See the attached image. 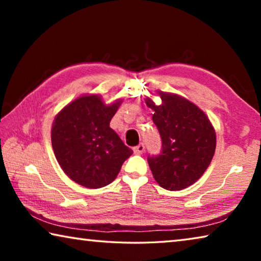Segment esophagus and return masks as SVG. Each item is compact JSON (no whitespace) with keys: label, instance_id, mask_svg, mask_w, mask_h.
I'll list each match as a JSON object with an SVG mask.
<instances>
[{"label":"esophagus","instance_id":"34e87169","mask_svg":"<svg viewBox=\"0 0 261 261\" xmlns=\"http://www.w3.org/2000/svg\"><path fill=\"white\" fill-rule=\"evenodd\" d=\"M145 151V146H144V144H139L138 146H136L135 148H134V152H135V154H143V152Z\"/></svg>","mask_w":261,"mask_h":261}]
</instances>
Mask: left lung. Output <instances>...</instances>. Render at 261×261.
Returning <instances> with one entry per match:
<instances>
[{
    "instance_id": "8db88e82",
    "label": "left lung",
    "mask_w": 261,
    "mask_h": 261,
    "mask_svg": "<svg viewBox=\"0 0 261 261\" xmlns=\"http://www.w3.org/2000/svg\"><path fill=\"white\" fill-rule=\"evenodd\" d=\"M161 103L146 96L153 122L162 139V153L148 156L154 179L161 188L178 191L199 179L214 156L216 135L210 118L191 101L156 91Z\"/></svg>"
}]
</instances>
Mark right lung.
<instances>
[{"instance_id": "1", "label": "right lung", "mask_w": 261, "mask_h": 261, "mask_svg": "<svg viewBox=\"0 0 261 261\" xmlns=\"http://www.w3.org/2000/svg\"><path fill=\"white\" fill-rule=\"evenodd\" d=\"M122 101L106 103L99 94H84L54 118L51 146L56 160L64 174L82 187L110 184L134 153L109 126Z\"/></svg>"}]
</instances>
